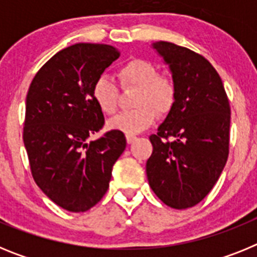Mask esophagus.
I'll list each match as a JSON object with an SVG mask.
<instances>
[{
  "mask_svg": "<svg viewBox=\"0 0 257 257\" xmlns=\"http://www.w3.org/2000/svg\"><path fill=\"white\" fill-rule=\"evenodd\" d=\"M136 139H138V138H136L135 135H128V134H127V135H126V140H127V143H128V144L134 143Z\"/></svg>",
  "mask_w": 257,
  "mask_h": 257,
  "instance_id": "esophagus-1",
  "label": "esophagus"
}]
</instances>
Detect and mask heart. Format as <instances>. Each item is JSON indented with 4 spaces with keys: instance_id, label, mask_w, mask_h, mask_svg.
<instances>
[{
    "instance_id": "obj_1",
    "label": "heart",
    "mask_w": 257,
    "mask_h": 257,
    "mask_svg": "<svg viewBox=\"0 0 257 257\" xmlns=\"http://www.w3.org/2000/svg\"><path fill=\"white\" fill-rule=\"evenodd\" d=\"M117 77L122 88H135L131 105L134 109L122 112L110 119L109 128L128 135L147 130L156 121L157 114L165 117L176 101V86L171 78L161 76L156 65L145 59L135 58L118 68ZM97 108L104 114H114L118 108V88L110 77H97L91 88Z\"/></svg>"
}]
</instances>
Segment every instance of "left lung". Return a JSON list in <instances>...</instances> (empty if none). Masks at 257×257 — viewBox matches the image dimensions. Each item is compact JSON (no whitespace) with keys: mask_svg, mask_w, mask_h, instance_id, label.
I'll return each instance as SVG.
<instances>
[{"mask_svg":"<svg viewBox=\"0 0 257 257\" xmlns=\"http://www.w3.org/2000/svg\"><path fill=\"white\" fill-rule=\"evenodd\" d=\"M169 64L176 101L158 133L147 176L156 196L176 210L196 206L219 180L229 154L230 105L216 69L187 47L153 44Z\"/></svg>","mask_w":257,"mask_h":257,"instance_id":"obj_1","label":"left lung"}]
</instances>
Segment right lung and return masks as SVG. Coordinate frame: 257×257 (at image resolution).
I'll return each instance as SVG.
<instances>
[{"label": "right lung", "mask_w": 257, "mask_h": 257, "mask_svg": "<svg viewBox=\"0 0 257 257\" xmlns=\"http://www.w3.org/2000/svg\"><path fill=\"white\" fill-rule=\"evenodd\" d=\"M118 56L109 45H72L42 65L27 94L23 140L32 176L70 212H85L103 198L113 165L126 148L117 130L88 142L104 126L92 85Z\"/></svg>", "instance_id": "add662e5"}]
</instances>
